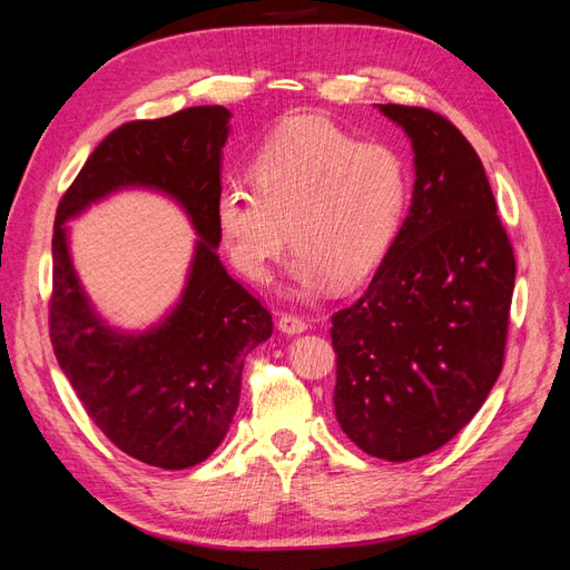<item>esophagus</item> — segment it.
I'll list each match as a JSON object with an SVG mask.
<instances>
[{
    "label": "esophagus",
    "instance_id": "esophagus-1",
    "mask_svg": "<svg viewBox=\"0 0 570 570\" xmlns=\"http://www.w3.org/2000/svg\"><path fill=\"white\" fill-rule=\"evenodd\" d=\"M278 327L283 333H287V335H299V333H304L306 331V321L302 318V316H295V314H283L281 318H278Z\"/></svg>",
    "mask_w": 570,
    "mask_h": 570
}]
</instances>
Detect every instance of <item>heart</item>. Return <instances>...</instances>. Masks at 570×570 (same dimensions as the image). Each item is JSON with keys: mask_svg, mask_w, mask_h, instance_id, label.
<instances>
[{"mask_svg": "<svg viewBox=\"0 0 570 570\" xmlns=\"http://www.w3.org/2000/svg\"><path fill=\"white\" fill-rule=\"evenodd\" d=\"M409 168L385 142H361L325 116H295L252 164V185L218 189L214 218L235 268L264 283L292 239L297 292L356 285L385 262L409 206ZM291 230H286V226Z\"/></svg>", "mask_w": 570, "mask_h": 570, "instance_id": "1", "label": "heart"}]
</instances>
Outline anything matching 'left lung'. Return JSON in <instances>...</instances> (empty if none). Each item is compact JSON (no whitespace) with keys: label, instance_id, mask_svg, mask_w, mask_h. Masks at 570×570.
Returning a JSON list of instances; mask_svg holds the SVG:
<instances>
[{"label":"left lung","instance_id":"left-lung-1","mask_svg":"<svg viewBox=\"0 0 570 570\" xmlns=\"http://www.w3.org/2000/svg\"><path fill=\"white\" fill-rule=\"evenodd\" d=\"M377 109L411 137L416 180L371 285L333 314V402L358 450L409 461L450 442L502 373L515 258L485 168L452 120Z\"/></svg>","mask_w":570,"mask_h":570}]
</instances>
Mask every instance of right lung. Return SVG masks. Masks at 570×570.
<instances>
[{"mask_svg":"<svg viewBox=\"0 0 570 570\" xmlns=\"http://www.w3.org/2000/svg\"><path fill=\"white\" fill-rule=\"evenodd\" d=\"M226 107H189L109 132L66 189L51 237L49 337L95 425L120 452L166 471L204 461L226 438L243 390L245 356L271 337L273 318L230 278L216 247L214 204ZM124 186L174 196L200 235L181 302L145 334L98 318L67 254L62 223Z\"/></svg>","mask_w":570,"mask_h":570,"instance_id":"1","label":"right lung"}]
</instances>
